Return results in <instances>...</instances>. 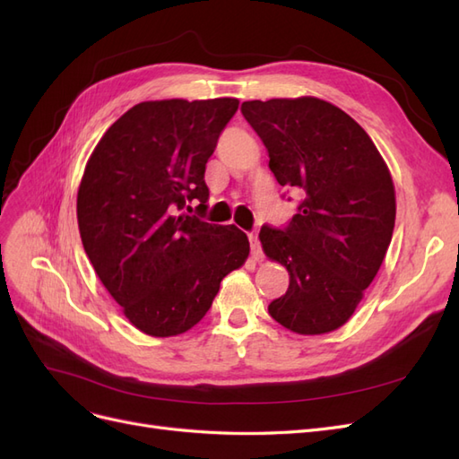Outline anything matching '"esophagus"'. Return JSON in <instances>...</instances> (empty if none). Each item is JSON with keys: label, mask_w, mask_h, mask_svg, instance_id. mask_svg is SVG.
Segmentation results:
<instances>
[{"label": "esophagus", "mask_w": 459, "mask_h": 459, "mask_svg": "<svg viewBox=\"0 0 459 459\" xmlns=\"http://www.w3.org/2000/svg\"><path fill=\"white\" fill-rule=\"evenodd\" d=\"M248 241H251V255L255 260H262V247H260V241H258V235L256 233H251L248 235Z\"/></svg>", "instance_id": "34e87169"}]
</instances>
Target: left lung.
<instances>
[{
    "label": "left lung",
    "mask_w": 459,
    "mask_h": 459,
    "mask_svg": "<svg viewBox=\"0 0 459 459\" xmlns=\"http://www.w3.org/2000/svg\"><path fill=\"white\" fill-rule=\"evenodd\" d=\"M280 186L300 193L289 228L260 230L262 251L289 272L287 293L270 302L277 324L324 335L352 317L393 239L391 170L359 124L317 97L245 101Z\"/></svg>",
    "instance_id": "obj_1"
}]
</instances>
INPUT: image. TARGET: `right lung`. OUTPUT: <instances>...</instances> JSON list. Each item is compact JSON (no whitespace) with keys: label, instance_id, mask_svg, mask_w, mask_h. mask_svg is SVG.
<instances>
[{"label":"right lung","instance_id":"right-lung-1","mask_svg":"<svg viewBox=\"0 0 459 459\" xmlns=\"http://www.w3.org/2000/svg\"><path fill=\"white\" fill-rule=\"evenodd\" d=\"M238 107L235 97L137 103L86 162L76 199L82 245L145 335L176 337L197 325L251 251L235 226L186 214L191 201L206 208L204 166Z\"/></svg>","mask_w":459,"mask_h":459}]
</instances>
